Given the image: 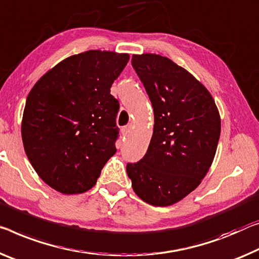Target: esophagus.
Segmentation results:
<instances>
[{"mask_svg": "<svg viewBox=\"0 0 259 259\" xmlns=\"http://www.w3.org/2000/svg\"><path fill=\"white\" fill-rule=\"evenodd\" d=\"M131 128H132V125H127V126L122 127V128H121L122 135H124V137H127V135H128L130 132H131Z\"/></svg>", "mask_w": 259, "mask_h": 259, "instance_id": "34e87169", "label": "esophagus"}]
</instances>
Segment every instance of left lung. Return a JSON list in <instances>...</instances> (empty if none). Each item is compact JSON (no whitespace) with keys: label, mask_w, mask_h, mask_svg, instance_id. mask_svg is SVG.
Segmentation results:
<instances>
[{"label":"left lung","mask_w":259,"mask_h":259,"mask_svg":"<svg viewBox=\"0 0 259 259\" xmlns=\"http://www.w3.org/2000/svg\"><path fill=\"white\" fill-rule=\"evenodd\" d=\"M132 66L152 102L155 124L146 155L126 171L139 198L164 207L196 190L208 172L220 113L205 85L169 58L134 54Z\"/></svg>","instance_id":"1"}]
</instances>
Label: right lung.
<instances>
[{
	"label": "right lung",
	"mask_w": 259,
	"mask_h": 259,
	"mask_svg": "<svg viewBox=\"0 0 259 259\" xmlns=\"http://www.w3.org/2000/svg\"><path fill=\"white\" fill-rule=\"evenodd\" d=\"M128 60L127 53L83 52L59 62L31 89L22 119L24 150L58 192H87L116 153L119 103L110 88Z\"/></svg>",
	"instance_id": "add662e5"
}]
</instances>
